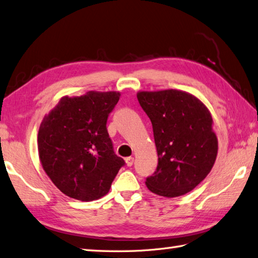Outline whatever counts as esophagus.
Listing matches in <instances>:
<instances>
[{
	"mask_svg": "<svg viewBox=\"0 0 258 258\" xmlns=\"http://www.w3.org/2000/svg\"><path fill=\"white\" fill-rule=\"evenodd\" d=\"M124 161H125V164H127L128 167H131V165L134 164L135 159H134L133 157H129V158H125V159H124Z\"/></svg>",
	"mask_w": 258,
	"mask_h": 258,
	"instance_id": "1",
	"label": "esophagus"
}]
</instances>
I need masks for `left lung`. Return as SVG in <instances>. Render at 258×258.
Instances as JSON below:
<instances>
[{"mask_svg":"<svg viewBox=\"0 0 258 258\" xmlns=\"http://www.w3.org/2000/svg\"><path fill=\"white\" fill-rule=\"evenodd\" d=\"M137 98L150 118L158 152L157 171L146 185L160 197L184 196L201 183L215 163L213 119L196 96L177 89L139 91Z\"/></svg>","mask_w":258,"mask_h":258,"instance_id":"8db88e82","label":"left lung"}]
</instances>
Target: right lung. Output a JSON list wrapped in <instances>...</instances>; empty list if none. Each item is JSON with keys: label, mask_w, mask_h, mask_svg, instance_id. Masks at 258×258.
<instances>
[{"label": "right lung", "mask_w": 258, "mask_h": 258, "mask_svg": "<svg viewBox=\"0 0 258 258\" xmlns=\"http://www.w3.org/2000/svg\"><path fill=\"white\" fill-rule=\"evenodd\" d=\"M119 91H88L61 97L39 125V161L65 196L94 201L109 192L123 159L114 154L107 119Z\"/></svg>", "instance_id": "obj_1"}]
</instances>
